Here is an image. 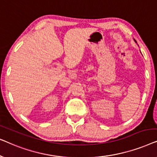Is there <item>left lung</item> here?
Returning <instances> with one entry per match:
<instances>
[{"mask_svg":"<svg viewBox=\"0 0 157 157\" xmlns=\"http://www.w3.org/2000/svg\"><path fill=\"white\" fill-rule=\"evenodd\" d=\"M134 41H135V42H136V44H137V42L136 41V40H134Z\"/></svg>","mask_w":157,"mask_h":157,"instance_id":"8db88e82","label":"left lung"}]
</instances>
